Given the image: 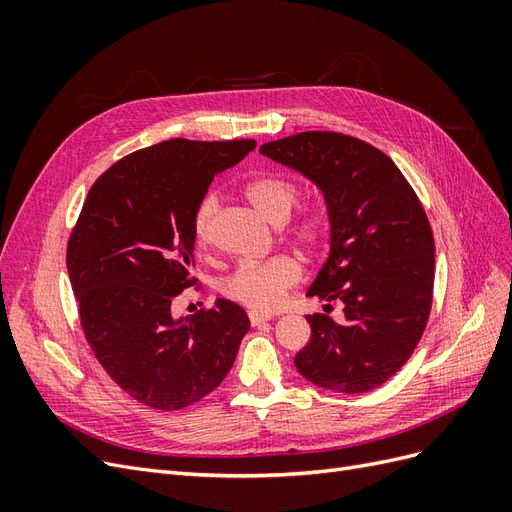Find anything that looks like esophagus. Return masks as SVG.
Segmentation results:
<instances>
[{
    "label": "esophagus",
    "instance_id": "1",
    "mask_svg": "<svg viewBox=\"0 0 512 512\" xmlns=\"http://www.w3.org/2000/svg\"><path fill=\"white\" fill-rule=\"evenodd\" d=\"M247 316H250L252 327H258V324H262V322L271 320V314H262V312H250V314H247Z\"/></svg>",
    "mask_w": 512,
    "mask_h": 512
}]
</instances>
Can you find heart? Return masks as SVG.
Segmentation results:
<instances>
[{"mask_svg": "<svg viewBox=\"0 0 512 512\" xmlns=\"http://www.w3.org/2000/svg\"><path fill=\"white\" fill-rule=\"evenodd\" d=\"M247 200L271 224L288 222L292 209L301 198L297 179L280 173H265L250 179L243 188ZM218 213V198L207 194L200 200L192 218V241L205 250L211 241V224ZM327 237V215L320 207H303L290 226V239L305 252H316ZM301 265L290 256H275L262 262H241L220 284L224 297L237 301L254 312H273L286 294L301 282Z\"/></svg>", "mask_w": 512, "mask_h": 512, "instance_id": "heart-1", "label": "heart"}]
</instances>
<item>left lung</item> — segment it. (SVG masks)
Returning a JSON list of instances; mask_svg holds the SVG:
<instances>
[{"instance_id": "1", "label": "left lung", "mask_w": 512, "mask_h": 512, "mask_svg": "<svg viewBox=\"0 0 512 512\" xmlns=\"http://www.w3.org/2000/svg\"><path fill=\"white\" fill-rule=\"evenodd\" d=\"M262 156L314 181L327 203L331 252L309 286L324 312L305 316L312 337L294 356L320 389L367 393L406 365L431 312L436 245L421 200L395 162L339 132H301L260 147Z\"/></svg>"}]
</instances>
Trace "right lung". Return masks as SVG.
Segmentation results:
<instances>
[{
	"instance_id": "obj_1",
	"label": "right lung",
	"mask_w": 512,
	"mask_h": 512,
	"mask_svg": "<svg viewBox=\"0 0 512 512\" xmlns=\"http://www.w3.org/2000/svg\"><path fill=\"white\" fill-rule=\"evenodd\" d=\"M256 141L170 138L121 158L85 198L66 252L81 327L123 391L153 410H181L218 389L250 331L245 309L218 299L173 318L192 277V218L215 175Z\"/></svg>"
}]
</instances>
